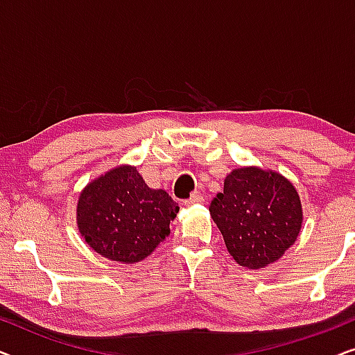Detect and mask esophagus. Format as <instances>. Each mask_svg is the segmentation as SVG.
<instances>
[{
	"mask_svg": "<svg viewBox=\"0 0 355 355\" xmlns=\"http://www.w3.org/2000/svg\"><path fill=\"white\" fill-rule=\"evenodd\" d=\"M203 202V196L202 193H192L191 198H187V200H184V205L186 207H191L193 203H202Z\"/></svg>",
	"mask_w": 355,
	"mask_h": 355,
	"instance_id": "esophagus-1",
	"label": "esophagus"
}]
</instances>
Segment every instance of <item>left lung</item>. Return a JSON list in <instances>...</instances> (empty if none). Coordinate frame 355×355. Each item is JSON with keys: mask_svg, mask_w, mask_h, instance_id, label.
<instances>
[{"mask_svg": "<svg viewBox=\"0 0 355 355\" xmlns=\"http://www.w3.org/2000/svg\"><path fill=\"white\" fill-rule=\"evenodd\" d=\"M210 215L230 255L249 270L281 259L297 239L304 218L293 182L257 166L227 174L223 192L210 203Z\"/></svg>", "mask_w": 355, "mask_h": 355, "instance_id": "obj_1", "label": "left lung"}]
</instances>
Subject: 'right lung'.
Here are the masks:
<instances>
[{"mask_svg":"<svg viewBox=\"0 0 355 355\" xmlns=\"http://www.w3.org/2000/svg\"><path fill=\"white\" fill-rule=\"evenodd\" d=\"M178 211V203L163 189H150L137 168L121 164L80 192L77 226L96 254L135 263L164 241Z\"/></svg>","mask_w":355,"mask_h":355,"instance_id":"1","label":"right lung"}]
</instances>
